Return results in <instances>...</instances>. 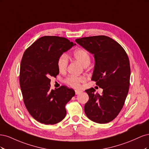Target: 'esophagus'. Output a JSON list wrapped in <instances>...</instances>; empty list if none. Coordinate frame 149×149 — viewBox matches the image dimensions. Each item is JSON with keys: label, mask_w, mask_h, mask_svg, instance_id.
Returning a JSON list of instances; mask_svg holds the SVG:
<instances>
[{"label": "esophagus", "mask_w": 149, "mask_h": 149, "mask_svg": "<svg viewBox=\"0 0 149 149\" xmlns=\"http://www.w3.org/2000/svg\"><path fill=\"white\" fill-rule=\"evenodd\" d=\"M82 93V91H81V90H75V94H79L80 93Z\"/></svg>", "instance_id": "1"}]
</instances>
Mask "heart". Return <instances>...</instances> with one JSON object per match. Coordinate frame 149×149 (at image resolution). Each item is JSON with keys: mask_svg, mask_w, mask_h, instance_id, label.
I'll return each mask as SVG.
<instances>
[{"mask_svg": "<svg viewBox=\"0 0 149 149\" xmlns=\"http://www.w3.org/2000/svg\"><path fill=\"white\" fill-rule=\"evenodd\" d=\"M73 56L83 66H88L91 61V56L89 52L83 48L76 49L73 52ZM68 63V58L66 55H62L59 57L57 62V66L60 72L63 73L66 71ZM85 80L86 79L84 76H70L65 79V83L71 87L78 88L80 86V84L84 82Z\"/></svg>", "mask_w": 149, "mask_h": 149, "instance_id": "obj_1", "label": "heart"}]
</instances>
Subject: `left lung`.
Here are the masks:
<instances>
[{
    "instance_id": "1",
    "label": "left lung",
    "mask_w": 149,
    "mask_h": 149,
    "mask_svg": "<svg viewBox=\"0 0 149 149\" xmlns=\"http://www.w3.org/2000/svg\"><path fill=\"white\" fill-rule=\"evenodd\" d=\"M76 42L93 54L95 60L91 80L103 89L102 94L93 88L85 90L89 100L84 105L88 118L99 124L114 119L127 96L130 76L128 56L120 44L104 35L76 39Z\"/></svg>"
}]
</instances>
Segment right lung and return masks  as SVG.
<instances>
[{
  "label": "right lung",
  "instance_id": "1",
  "mask_svg": "<svg viewBox=\"0 0 149 149\" xmlns=\"http://www.w3.org/2000/svg\"><path fill=\"white\" fill-rule=\"evenodd\" d=\"M75 45L64 37L45 36L24 53L19 78L22 96L26 109L40 123H60L66 114L65 105L75 95L66 86L51 89L49 79L59 74L58 58Z\"/></svg>",
  "mask_w": 149,
  "mask_h": 149
}]
</instances>
